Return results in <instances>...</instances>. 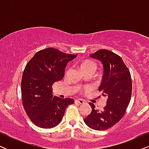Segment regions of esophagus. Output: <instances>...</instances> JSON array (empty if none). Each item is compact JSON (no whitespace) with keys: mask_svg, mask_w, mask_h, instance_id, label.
<instances>
[{"mask_svg":"<svg viewBox=\"0 0 149 149\" xmlns=\"http://www.w3.org/2000/svg\"><path fill=\"white\" fill-rule=\"evenodd\" d=\"M75 102L78 103V104H83L85 103V102H84V100H81V99H78V100H75Z\"/></svg>","mask_w":149,"mask_h":149,"instance_id":"esophagus-1","label":"esophagus"}]
</instances>
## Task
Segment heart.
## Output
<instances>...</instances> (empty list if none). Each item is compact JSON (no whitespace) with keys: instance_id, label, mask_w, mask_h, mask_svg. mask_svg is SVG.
<instances>
[{"instance_id":"heart-1","label":"heart","mask_w":149,"mask_h":149,"mask_svg":"<svg viewBox=\"0 0 149 149\" xmlns=\"http://www.w3.org/2000/svg\"><path fill=\"white\" fill-rule=\"evenodd\" d=\"M81 69L83 72H94L95 69H96V64L92 60H83L81 63ZM89 88H87L86 90H89Z\"/></svg>"}]
</instances>
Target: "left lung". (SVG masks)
I'll return each instance as SVG.
<instances>
[{"label":"left lung","instance_id":"left-lung-1","mask_svg":"<svg viewBox=\"0 0 149 149\" xmlns=\"http://www.w3.org/2000/svg\"><path fill=\"white\" fill-rule=\"evenodd\" d=\"M90 56L100 60L103 64L104 74L98 89L107 100L102 111L89 103L92 110L84 122L93 130H106L115 125L125 115L132 96L131 74L121 57L111 51L100 49Z\"/></svg>","mask_w":149,"mask_h":149}]
</instances>
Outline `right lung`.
Returning <instances> with one entry per match:
<instances>
[{
    "mask_svg": "<svg viewBox=\"0 0 149 149\" xmlns=\"http://www.w3.org/2000/svg\"><path fill=\"white\" fill-rule=\"evenodd\" d=\"M77 56L47 48L36 52L26 64L21 83L22 104L38 127H56L62 121L66 107L74 102L72 98L53 96L52 85L64 78L67 63Z\"/></svg>",
    "mask_w": 149,
    "mask_h": 149,
    "instance_id": "right-lung-1",
    "label": "right lung"
}]
</instances>
